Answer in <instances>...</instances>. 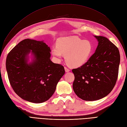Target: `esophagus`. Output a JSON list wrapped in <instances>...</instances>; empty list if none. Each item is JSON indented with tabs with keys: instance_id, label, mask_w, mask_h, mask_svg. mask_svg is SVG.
Instances as JSON below:
<instances>
[{
	"instance_id": "1",
	"label": "esophagus",
	"mask_w": 127,
	"mask_h": 127,
	"mask_svg": "<svg viewBox=\"0 0 127 127\" xmlns=\"http://www.w3.org/2000/svg\"><path fill=\"white\" fill-rule=\"evenodd\" d=\"M64 70H65V71L66 72H69L70 71V70H69V69H68L67 67H64Z\"/></svg>"
}]
</instances>
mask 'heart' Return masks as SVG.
Masks as SVG:
<instances>
[{
	"mask_svg": "<svg viewBox=\"0 0 127 127\" xmlns=\"http://www.w3.org/2000/svg\"><path fill=\"white\" fill-rule=\"evenodd\" d=\"M93 46L90 41L77 36L61 37L57 40V46L52 49V55L60 60L64 55L66 62L71 67H79L85 64L91 55Z\"/></svg>",
	"mask_w": 127,
	"mask_h": 127,
	"instance_id": "1",
	"label": "heart"
}]
</instances>
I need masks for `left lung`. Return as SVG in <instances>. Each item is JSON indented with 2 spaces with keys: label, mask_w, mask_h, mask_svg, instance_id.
Instances as JSON below:
<instances>
[{
  "label": "left lung",
  "mask_w": 127,
  "mask_h": 127,
  "mask_svg": "<svg viewBox=\"0 0 127 127\" xmlns=\"http://www.w3.org/2000/svg\"><path fill=\"white\" fill-rule=\"evenodd\" d=\"M98 42L96 51L80 67L72 70V88L85 101L103 98L112 91L118 77L120 56L118 48L106 37L95 36Z\"/></svg>",
  "instance_id": "left-lung-1"
}]
</instances>
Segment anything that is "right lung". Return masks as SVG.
Returning <instances> with one entry per match:
<instances>
[{"mask_svg": "<svg viewBox=\"0 0 127 127\" xmlns=\"http://www.w3.org/2000/svg\"><path fill=\"white\" fill-rule=\"evenodd\" d=\"M31 50L35 59L28 64L26 57ZM50 51L43 41L28 39L8 53L6 67L9 83L22 99L40 103L48 100L55 93L65 71L62 65L51 61Z\"/></svg>", "mask_w": 127, "mask_h": 127, "instance_id": "obj_1", "label": "right lung"}]
</instances>
